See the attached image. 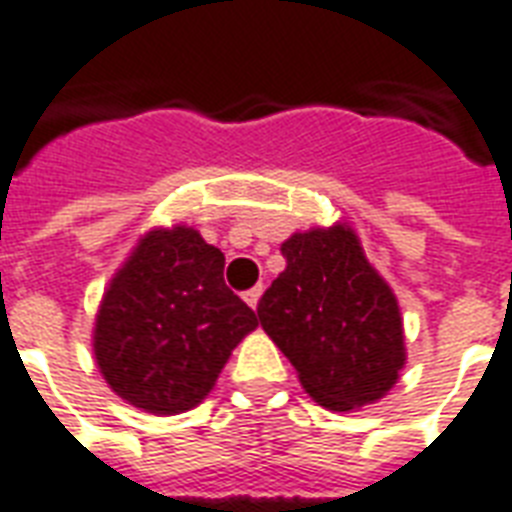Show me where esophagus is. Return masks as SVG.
<instances>
[{
    "label": "esophagus",
    "instance_id": "1",
    "mask_svg": "<svg viewBox=\"0 0 512 512\" xmlns=\"http://www.w3.org/2000/svg\"><path fill=\"white\" fill-rule=\"evenodd\" d=\"M260 295H263V287H252V290L244 292V300H247V306L257 308V303H260Z\"/></svg>",
    "mask_w": 512,
    "mask_h": 512
}]
</instances>
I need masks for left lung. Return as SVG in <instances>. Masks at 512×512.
I'll return each mask as SVG.
<instances>
[{"mask_svg":"<svg viewBox=\"0 0 512 512\" xmlns=\"http://www.w3.org/2000/svg\"><path fill=\"white\" fill-rule=\"evenodd\" d=\"M284 268L257 303V319L300 384L330 411L376 403L405 365L403 319L389 284L343 225L295 233Z\"/></svg>","mask_w":512,"mask_h":512,"instance_id":"8db88e82","label":"left lung"}]
</instances>
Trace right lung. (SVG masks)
<instances>
[{"instance_id": "obj_1", "label": "right lung", "mask_w": 512, "mask_h": 512, "mask_svg": "<svg viewBox=\"0 0 512 512\" xmlns=\"http://www.w3.org/2000/svg\"><path fill=\"white\" fill-rule=\"evenodd\" d=\"M225 255L198 230H152L101 300L93 351L107 384L147 413L190 411L209 392L255 311L222 279Z\"/></svg>"}]
</instances>
